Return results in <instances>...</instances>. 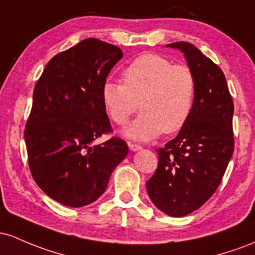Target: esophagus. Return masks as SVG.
I'll return each instance as SVG.
<instances>
[{
  "label": "esophagus",
  "mask_w": 255,
  "mask_h": 255,
  "mask_svg": "<svg viewBox=\"0 0 255 255\" xmlns=\"http://www.w3.org/2000/svg\"><path fill=\"white\" fill-rule=\"evenodd\" d=\"M128 148H130V150L136 151V150L141 149L142 147L139 144H136V143H128Z\"/></svg>",
  "instance_id": "34e87169"
}]
</instances>
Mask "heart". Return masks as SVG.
I'll list each match as a JSON object with an SVG mask.
<instances>
[{
	"mask_svg": "<svg viewBox=\"0 0 255 255\" xmlns=\"http://www.w3.org/2000/svg\"><path fill=\"white\" fill-rule=\"evenodd\" d=\"M122 84L102 85V104L117 125H125L138 110L139 117L125 135L149 141L160 133L181 131L195 106L196 79L185 65H174L158 54H144L123 71Z\"/></svg>",
	"mask_w": 255,
	"mask_h": 255,
	"instance_id": "heart-1",
	"label": "heart"
}]
</instances>
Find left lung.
<instances>
[{
  "label": "left lung",
  "mask_w": 255,
  "mask_h": 255,
  "mask_svg": "<svg viewBox=\"0 0 255 255\" xmlns=\"http://www.w3.org/2000/svg\"><path fill=\"white\" fill-rule=\"evenodd\" d=\"M196 79L189 122L156 149L158 168L147 182L151 202L172 217L187 216L213 195L234 153V104L224 73L195 45L176 42Z\"/></svg>",
  "instance_id": "1"
}]
</instances>
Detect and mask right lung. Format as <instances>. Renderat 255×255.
<instances>
[{"instance_id": "obj_1", "label": "right lung", "mask_w": 255, "mask_h": 255, "mask_svg": "<svg viewBox=\"0 0 255 255\" xmlns=\"http://www.w3.org/2000/svg\"><path fill=\"white\" fill-rule=\"evenodd\" d=\"M123 58L117 45L83 39L48 62L33 90L25 127L28 166L41 189L55 201L83 207L105 193L114 168L128 155V144L112 137L101 90Z\"/></svg>"}]
</instances>
